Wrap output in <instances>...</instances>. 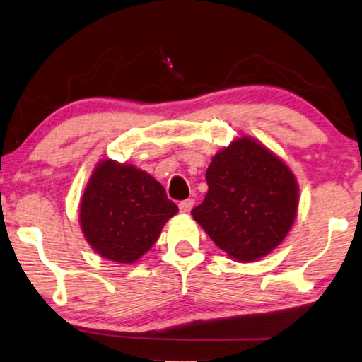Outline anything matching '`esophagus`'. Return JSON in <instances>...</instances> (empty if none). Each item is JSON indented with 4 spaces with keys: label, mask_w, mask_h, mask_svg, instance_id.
<instances>
[{
    "label": "esophagus",
    "mask_w": 362,
    "mask_h": 362,
    "mask_svg": "<svg viewBox=\"0 0 362 362\" xmlns=\"http://www.w3.org/2000/svg\"><path fill=\"white\" fill-rule=\"evenodd\" d=\"M193 204H194L193 199H183V202L179 203V209H180V212H190Z\"/></svg>",
    "instance_id": "esophagus-1"
}]
</instances>
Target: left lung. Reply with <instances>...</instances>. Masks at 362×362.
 I'll return each mask as SVG.
<instances>
[{
	"label": "left lung",
	"instance_id": "1",
	"mask_svg": "<svg viewBox=\"0 0 362 362\" xmlns=\"http://www.w3.org/2000/svg\"><path fill=\"white\" fill-rule=\"evenodd\" d=\"M208 193L193 219L240 262L271 253L293 226L298 182L282 159L250 136L233 140L206 170Z\"/></svg>",
	"mask_w": 362,
	"mask_h": 362
}]
</instances>
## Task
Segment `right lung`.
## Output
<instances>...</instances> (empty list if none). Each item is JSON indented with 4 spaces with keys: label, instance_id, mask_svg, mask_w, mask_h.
<instances>
[{
    "label": "right lung",
    "instance_id": "add662e5",
    "mask_svg": "<svg viewBox=\"0 0 362 362\" xmlns=\"http://www.w3.org/2000/svg\"><path fill=\"white\" fill-rule=\"evenodd\" d=\"M164 187L135 165L105 159L96 165L80 202V227L100 256L132 264L156 243L177 214Z\"/></svg>",
    "mask_w": 362,
    "mask_h": 362
}]
</instances>
